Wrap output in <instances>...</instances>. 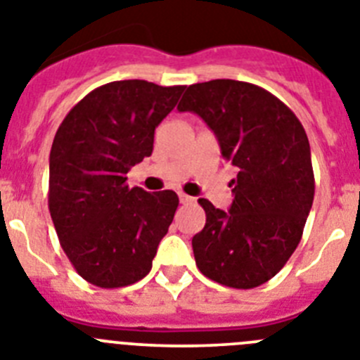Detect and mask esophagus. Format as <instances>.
Wrapping results in <instances>:
<instances>
[{
    "mask_svg": "<svg viewBox=\"0 0 360 360\" xmlns=\"http://www.w3.org/2000/svg\"><path fill=\"white\" fill-rule=\"evenodd\" d=\"M179 201H181V205H190V202H193V198H190V195H186V193L181 192L179 193Z\"/></svg>",
    "mask_w": 360,
    "mask_h": 360,
    "instance_id": "obj_1",
    "label": "esophagus"
}]
</instances>
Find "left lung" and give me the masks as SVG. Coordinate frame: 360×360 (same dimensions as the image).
<instances>
[{"mask_svg": "<svg viewBox=\"0 0 360 360\" xmlns=\"http://www.w3.org/2000/svg\"><path fill=\"white\" fill-rule=\"evenodd\" d=\"M177 110L198 114L237 168L230 210L199 199L206 224L192 239L195 264L230 288L261 286L292 257L311 210L315 181L304 128L274 94L236 79L190 85Z\"/></svg>", "mask_w": 360, "mask_h": 360, "instance_id": "8db88e82", "label": "left lung"}]
</instances>
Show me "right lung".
<instances>
[{
  "label": "right lung",
  "instance_id": "right-lung-1",
  "mask_svg": "<svg viewBox=\"0 0 360 360\" xmlns=\"http://www.w3.org/2000/svg\"><path fill=\"white\" fill-rule=\"evenodd\" d=\"M184 86L112 81L67 114L50 150L49 210L72 266L99 288L141 281L179 205L172 190L127 184L128 170L152 155L155 127Z\"/></svg>",
  "mask_w": 360,
  "mask_h": 360
}]
</instances>
